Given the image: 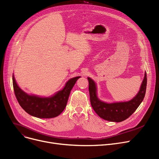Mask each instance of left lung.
<instances>
[{"instance_id": "8db88e82", "label": "left lung", "mask_w": 159, "mask_h": 159, "mask_svg": "<svg viewBox=\"0 0 159 159\" xmlns=\"http://www.w3.org/2000/svg\"><path fill=\"white\" fill-rule=\"evenodd\" d=\"M88 79L91 105L100 117L108 121L119 122L127 119L137 109L146 94V73L138 94L131 101L124 102L107 104L101 101L97 97L95 83L89 77Z\"/></svg>"}]
</instances>
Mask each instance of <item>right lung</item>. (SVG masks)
Wrapping results in <instances>:
<instances>
[{"label": "right lung", "mask_w": 159, "mask_h": 159, "mask_svg": "<svg viewBox=\"0 0 159 159\" xmlns=\"http://www.w3.org/2000/svg\"><path fill=\"white\" fill-rule=\"evenodd\" d=\"M80 77L69 80L62 90L49 98L29 95L18 86L13 75V86L15 97L22 109L28 114L38 118L49 119L59 115L66 106L73 86Z\"/></svg>", "instance_id": "obj_1"}]
</instances>
